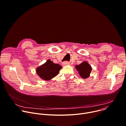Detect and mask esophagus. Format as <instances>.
Segmentation results:
<instances>
[{"instance_id":"obj_1","label":"esophagus","mask_w":126,"mask_h":126,"mask_svg":"<svg viewBox=\"0 0 126 126\" xmlns=\"http://www.w3.org/2000/svg\"><path fill=\"white\" fill-rule=\"evenodd\" d=\"M69 63L68 62H64L63 63V66H66V65H69Z\"/></svg>"}]
</instances>
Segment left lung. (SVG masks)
Instances as JSON below:
<instances>
[{"label":"left lung","instance_id":"8db88e82","mask_svg":"<svg viewBox=\"0 0 126 126\" xmlns=\"http://www.w3.org/2000/svg\"><path fill=\"white\" fill-rule=\"evenodd\" d=\"M76 68L82 78L86 79L89 77L92 71V67L87 62H83L76 66Z\"/></svg>","mask_w":126,"mask_h":126}]
</instances>
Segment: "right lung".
Returning a JSON list of instances; mask_svg holds the SVG:
<instances>
[{
    "mask_svg": "<svg viewBox=\"0 0 126 126\" xmlns=\"http://www.w3.org/2000/svg\"><path fill=\"white\" fill-rule=\"evenodd\" d=\"M61 68L60 65L48 59L46 63L36 69V73L42 79L49 80L56 76Z\"/></svg>",
    "mask_w": 126,
    "mask_h": 126,
    "instance_id": "obj_1",
    "label": "right lung"
}]
</instances>
